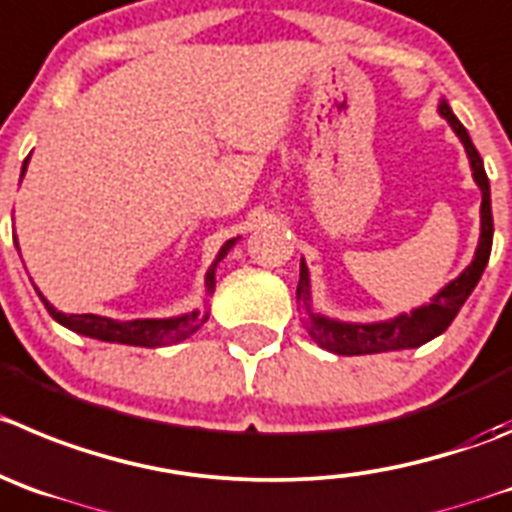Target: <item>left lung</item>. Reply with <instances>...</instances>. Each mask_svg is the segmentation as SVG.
<instances>
[{"mask_svg":"<svg viewBox=\"0 0 512 512\" xmlns=\"http://www.w3.org/2000/svg\"><path fill=\"white\" fill-rule=\"evenodd\" d=\"M439 116L450 123L452 131L462 141L470 159L472 179L482 191L480 204V242H477L475 257L470 265L457 275L455 280L444 285L427 305H419L412 313H399L391 321H376V323H348L328 318L323 313H315L313 303H310V272L305 260H300V280H298V303L305 310V331L310 333L315 343L326 351L338 353V356H364V353H384V351H401V348H417L422 343L432 341L439 333L450 328L455 321V315L470 298L475 285L480 283L482 270H485L487 260H490V250H493V209H490V181H487L485 166H482L480 154H477L475 143H472L467 128L457 121L447 100H439Z\"/></svg>","mask_w":512,"mask_h":512,"instance_id":"obj_1","label":"left lung"}]
</instances>
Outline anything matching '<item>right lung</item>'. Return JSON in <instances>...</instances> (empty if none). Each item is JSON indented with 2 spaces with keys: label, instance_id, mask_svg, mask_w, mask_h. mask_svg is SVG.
<instances>
[{
  "label": "right lung",
  "instance_id": "1",
  "mask_svg": "<svg viewBox=\"0 0 512 512\" xmlns=\"http://www.w3.org/2000/svg\"><path fill=\"white\" fill-rule=\"evenodd\" d=\"M27 164H30V156L22 164V174H19V181L25 176ZM240 240V237H234V240H227L222 247H219L217 257L209 265L207 278H204V288H207V298H212L214 285H217V278H214V272H217L219 262L227 257V252L232 250L234 242ZM45 303L47 313L55 318L60 326L70 328V331L80 333V336L88 338H98V341H108V343H126V346H143V348H159V346H171V343H181L184 338H189L191 333H197L199 328L207 323L209 318V308L204 310H191V313L184 315H174V318H136V321H113V318H105V315H93V313H83V315H68L57 310L55 305ZM207 303V300H204Z\"/></svg>",
  "mask_w": 512,
  "mask_h": 512
}]
</instances>
